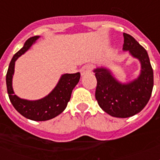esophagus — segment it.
I'll list each match as a JSON object with an SVG mask.
<instances>
[{
    "mask_svg": "<svg viewBox=\"0 0 160 160\" xmlns=\"http://www.w3.org/2000/svg\"><path fill=\"white\" fill-rule=\"evenodd\" d=\"M91 70H92V65H83L82 67H81V69H80V74H81V75H86V74H89V73L91 71Z\"/></svg>",
    "mask_w": 160,
    "mask_h": 160,
    "instance_id": "obj_1",
    "label": "esophagus"
}]
</instances>
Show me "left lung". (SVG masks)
<instances>
[{"instance_id":"1","label":"left lung","mask_w":160,"mask_h":160,"mask_svg":"<svg viewBox=\"0 0 160 160\" xmlns=\"http://www.w3.org/2000/svg\"><path fill=\"white\" fill-rule=\"evenodd\" d=\"M123 36V51H129L141 64L138 78L122 84L106 68L94 70L97 80L95 99L104 111L117 118H128L141 111L149 102L154 86V72L146 50L130 35Z\"/></svg>"}]
</instances>
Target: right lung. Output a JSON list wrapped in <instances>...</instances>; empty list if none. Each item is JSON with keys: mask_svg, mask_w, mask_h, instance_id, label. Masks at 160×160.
<instances>
[{"mask_svg": "<svg viewBox=\"0 0 160 160\" xmlns=\"http://www.w3.org/2000/svg\"><path fill=\"white\" fill-rule=\"evenodd\" d=\"M39 37L40 36H36L29 38L25 42L23 47L14 55L6 73V87L11 104L21 115L35 121H45L53 119L65 110L70 100L73 89L80 80V74L77 72L62 75L54 90L41 100H24L15 95L12 88L15 62L21 55L31 48Z\"/></svg>", "mask_w": 160, "mask_h": 160, "instance_id": "1", "label": "right lung"}]
</instances>
